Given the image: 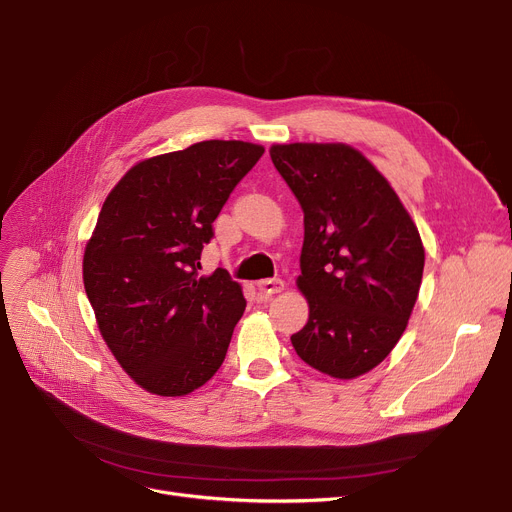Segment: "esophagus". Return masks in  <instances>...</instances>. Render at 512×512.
Here are the masks:
<instances>
[{"label": "esophagus", "mask_w": 512, "mask_h": 512, "mask_svg": "<svg viewBox=\"0 0 512 512\" xmlns=\"http://www.w3.org/2000/svg\"><path fill=\"white\" fill-rule=\"evenodd\" d=\"M257 290L263 294V297H272V294H278L284 290V282L280 278H267L257 282Z\"/></svg>", "instance_id": "esophagus-1"}]
</instances>
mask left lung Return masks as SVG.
<instances>
[{
  "label": "left lung",
  "instance_id": "8db88e82",
  "mask_svg": "<svg viewBox=\"0 0 512 512\" xmlns=\"http://www.w3.org/2000/svg\"><path fill=\"white\" fill-rule=\"evenodd\" d=\"M272 161L305 213L301 276L309 319L297 355L332 378L380 365L415 307L425 251L388 180L340 143L274 145Z\"/></svg>",
  "mask_w": 512,
  "mask_h": 512
}]
</instances>
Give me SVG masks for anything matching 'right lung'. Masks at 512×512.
Here are the masks:
<instances>
[{
    "label": "right lung",
    "mask_w": 512,
    "mask_h": 512,
    "mask_svg": "<svg viewBox=\"0 0 512 512\" xmlns=\"http://www.w3.org/2000/svg\"><path fill=\"white\" fill-rule=\"evenodd\" d=\"M261 145L203 141L141 161L107 195L87 242L83 280L99 332L147 392L182 396L226 359L247 301L201 251Z\"/></svg>",
    "instance_id": "1"
}]
</instances>
